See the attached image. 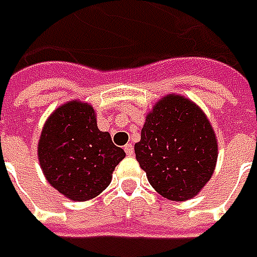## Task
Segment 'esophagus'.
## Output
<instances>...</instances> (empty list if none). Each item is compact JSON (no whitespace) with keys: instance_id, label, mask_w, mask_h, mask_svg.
<instances>
[{"instance_id":"34e87169","label":"esophagus","mask_w":257,"mask_h":257,"mask_svg":"<svg viewBox=\"0 0 257 257\" xmlns=\"http://www.w3.org/2000/svg\"><path fill=\"white\" fill-rule=\"evenodd\" d=\"M124 152H125V154H127V156H133V153H134L133 144H125V146H124Z\"/></svg>"}]
</instances>
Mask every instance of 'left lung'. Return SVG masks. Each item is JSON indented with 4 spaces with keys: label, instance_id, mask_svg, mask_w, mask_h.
Masks as SVG:
<instances>
[{
    "label": "left lung",
    "instance_id": "8db88e82",
    "mask_svg": "<svg viewBox=\"0 0 257 257\" xmlns=\"http://www.w3.org/2000/svg\"><path fill=\"white\" fill-rule=\"evenodd\" d=\"M136 159L159 194L174 202L194 196L212 179L217 139L202 108L179 94H167L146 115Z\"/></svg>",
    "mask_w": 257,
    "mask_h": 257
}]
</instances>
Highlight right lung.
I'll return each mask as SVG.
<instances>
[{
    "mask_svg": "<svg viewBox=\"0 0 257 257\" xmlns=\"http://www.w3.org/2000/svg\"><path fill=\"white\" fill-rule=\"evenodd\" d=\"M95 117L91 104L71 100L51 113L38 140V162L47 182L74 202L98 196L125 157L111 136L100 132Z\"/></svg>",
    "mask_w": 257,
    "mask_h": 257,
    "instance_id": "add662e5",
    "label": "right lung"
}]
</instances>
